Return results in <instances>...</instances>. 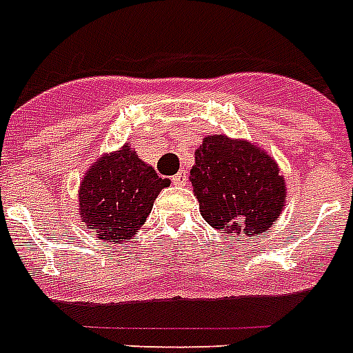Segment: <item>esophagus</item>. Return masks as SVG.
<instances>
[{
	"mask_svg": "<svg viewBox=\"0 0 353 353\" xmlns=\"http://www.w3.org/2000/svg\"><path fill=\"white\" fill-rule=\"evenodd\" d=\"M172 181L176 183V185H185V181H187V172H177L176 176L172 177Z\"/></svg>",
	"mask_w": 353,
	"mask_h": 353,
	"instance_id": "obj_1",
	"label": "esophagus"
}]
</instances>
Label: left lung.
Segmentation results:
<instances>
[{
    "label": "left lung",
    "mask_w": 353,
    "mask_h": 353,
    "mask_svg": "<svg viewBox=\"0 0 353 353\" xmlns=\"http://www.w3.org/2000/svg\"><path fill=\"white\" fill-rule=\"evenodd\" d=\"M190 168L199 212L229 236H258L285 207V179L276 161L245 139L207 135Z\"/></svg>",
    "instance_id": "left-lung-1"
}]
</instances>
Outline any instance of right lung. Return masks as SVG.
<instances>
[{
  "label": "right lung",
  "mask_w": 353,
  "mask_h": 353,
  "mask_svg": "<svg viewBox=\"0 0 353 353\" xmlns=\"http://www.w3.org/2000/svg\"><path fill=\"white\" fill-rule=\"evenodd\" d=\"M170 179H163L130 144L102 154L85 170L79 188V212L84 229L110 243L137 234L155 198Z\"/></svg>",
  "instance_id": "add662e5"
}]
</instances>
